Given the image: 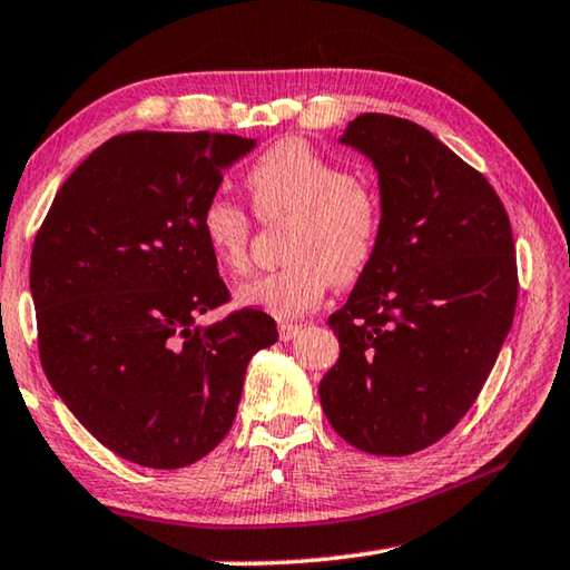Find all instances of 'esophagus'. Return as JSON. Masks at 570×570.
I'll return each mask as SVG.
<instances>
[{
  "instance_id": "1",
  "label": "esophagus",
  "mask_w": 570,
  "mask_h": 570,
  "mask_svg": "<svg viewBox=\"0 0 570 570\" xmlns=\"http://www.w3.org/2000/svg\"><path fill=\"white\" fill-rule=\"evenodd\" d=\"M298 334H302V324H288V321L278 324V336H282V341H292Z\"/></svg>"
}]
</instances>
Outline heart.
I'll list each match as a JSON object with an SVG mask.
<instances>
[{"label": "heart", "instance_id": "obj_1", "mask_svg": "<svg viewBox=\"0 0 570 570\" xmlns=\"http://www.w3.org/2000/svg\"><path fill=\"white\" fill-rule=\"evenodd\" d=\"M246 189L258 219H292L284 256L288 264L256 274L236 286V304L292 318L324 298L331 286L354 284L379 252L384 204L364 179L304 139H284L256 157L246 171ZM202 239L224 272L249 266L252 216L229 196L204 204Z\"/></svg>", "mask_w": 570, "mask_h": 570}]
</instances>
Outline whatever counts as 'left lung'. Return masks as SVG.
Here are the masks:
<instances>
[{"mask_svg":"<svg viewBox=\"0 0 570 570\" xmlns=\"http://www.w3.org/2000/svg\"><path fill=\"white\" fill-rule=\"evenodd\" d=\"M338 141L379 171L384 234L328 316L341 354L318 384L321 409L358 451L409 456L463 419L509 336L511 222L483 174L419 124L361 114Z\"/></svg>","mask_w":570,"mask_h":570,"instance_id":"1","label":"left lung"}]
</instances>
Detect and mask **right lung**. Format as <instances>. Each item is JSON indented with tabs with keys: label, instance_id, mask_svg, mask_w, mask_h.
<instances>
[{
	"label": "right lung",
	"instance_id": "right-lung-1",
	"mask_svg": "<svg viewBox=\"0 0 570 570\" xmlns=\"http://www.w3.org/2000/svg\"><path fill=\"white\" fill-rule=\"evenodd\" d=\"M254 147L236 134H119L71 171L37 232L41 366L81 426L131 463L181 469L219 446L246 366L278 338L256 308L196 321L229 302L204 204Z\"/></svg>",
	"mask_w": 570,
	"mask_h": 570
}]
</instances>
